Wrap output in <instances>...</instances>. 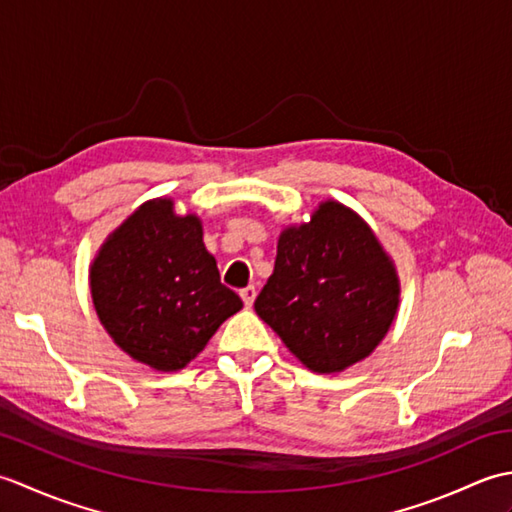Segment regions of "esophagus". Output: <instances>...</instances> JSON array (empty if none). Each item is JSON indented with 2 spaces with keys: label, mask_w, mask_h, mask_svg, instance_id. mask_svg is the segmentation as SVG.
Returning a JSON list of instances; mask_svg holds the SVG:
<instances>
[{
  "label": "esophagus",
  "mask_w": 512,
  "mask_h": 512,
  "mask_svg": "<svg viewBox=\"0 0 512 512\" xmlns=\"http://www.w3.org/2000/svg\"><path fill=\"white\" fill-rule=\"evenodd\" d=\"M255 295H257V292H255V286H246L244 290H239V297H242V301H244V306H246V308L253 306Z\"/></svg>",
  "instance_id": "obj_1"
}]
</instances>
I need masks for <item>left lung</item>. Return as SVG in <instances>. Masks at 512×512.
I'll return each mask as SVG.
<instances>
[{"mask_svg": "<svg viewBox=\"0 0 512 512\" xmlns=\"http://www.w3.org/2000/svg\"><path fill=\"white\" fill-rule=\"evenodd\" d=\"M398 306L394 259L372 226L336 200H323L310 222L284 226L275 270L255 299L259 319L317 374L365 361Z\"/></svg>", "mask_w": 512, "mask_h": 512, "instance_id": "1", "label": "left lung"}]
</instances>
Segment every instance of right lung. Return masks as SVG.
I'll list each match as a JSON object with an SVG mask.
<instances>
[{"label":"right lung","mask_w":512,"mask_h":512,"mask_svg":"<svg viewBox=\"0 0 512 512\" xmlns=\"http://www.w3.org/2000/svg\"><path fill=\"white\" fill-rule=\"evenodd\" d=\"M92 303L121 350L158 372H178L242 310L202 242V220L171 198L138 206L107 235L90 266Z\"/></svg>","instance_id":"1"}]
</instances>
